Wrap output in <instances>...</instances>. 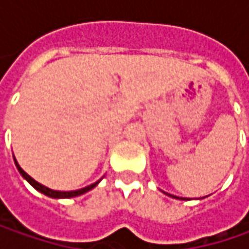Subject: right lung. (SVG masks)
Wrapping results in <instances>:
<instances>
[{"label":"right lung","mask_w":249,"mask_h":249,"mask_svg":"<svg viewBox=\"0 0 249 249\" xmlns=\"http://www.w3.org/2000/svg\"><path fill=\"white\" fill-rule=\"evenodd\" d=\"M14 160L15 163H16V167H18V170L20 172V175L32 184V186L36 188V190H38L40 193H43L44 196H51V198H72V196H82V194H84V193H87V191H90V190H92L94 187L97 186L100 181H97V183H94V184H90V186L84 187V188H80V190H76V191H55V190H51V188H48V187L43 186V184H40L38 181H36L34 178H32V177L29 176L26 172H24L22 167L18 165V162H16V159H15L14 157Z\"/></svg>","instance_id":"add662e5"}]
</instances>
